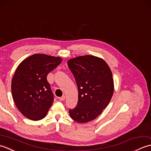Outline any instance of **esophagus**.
<instances>
[{"instance_id":"1","label":"esophagus","mask_w":151,"mask_h":151,"mask_svg":"<svg viewBox=\"0 0 151 151\" xmlns=\"http://www.w3.org/2000/svg\"><path fill=\"white\" fill-rule=\"evenodd\" d=\"M59 99L61 101H64L65 99V95H63V96H62V97H59Z\"/></svg>"}]
</instances>
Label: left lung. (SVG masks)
<instances>
[{
    "label": "left lung",
    "instance_id": "1",
    "mask_svg": "<svg viewBox=\"0 0 151 151\" xmlns=\"http://www.w3.org/2000/svg\"><path fill=\"white\" fill-rule=\"evenodd\" d=\"M67 65L78 90V103L69 110L70 117L87 123L97 117L111 100L114 89L111 71L104 60L91 55L70 59Z\"/></svg>",
    "mask_w": 151,
    "mask_h": 151
}]
</instances>
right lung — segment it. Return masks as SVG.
<instances>
[{
    "label": "right lung",
    "mask_w": 151,
    "mask_h": 151,
    "mask_svg": "<svg viewBox=\"0 0 151 151\" xmlns=\"http://www.w3.org/2000/svg\"><path fill=\"white\" fill-rule=\"evenodd\" d=\"M62 61L60 57L36 54L19 64L12 78V93L24 116L33 121L46 116L54 101L47 76Z\"/></svg>",
    "instance_id": "add662e5"
}]
</instances>
